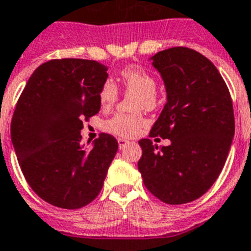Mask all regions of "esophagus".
Masks as SVG:
<instances>
[{"label":"esophagus","instance_id":"1","mask_svg":"<svg viewBox=\"0 0 251 251\" xmlns=\"http://www.w3.org/2000/svg\"><path fill=\"white\" fill-rule=\"evenodd\" d=\"M128 144H129V141L124 140V138H118V145H119V149L126 148Z\"/></svg>","mask_w":251,"mask_h":251}]
</instances>
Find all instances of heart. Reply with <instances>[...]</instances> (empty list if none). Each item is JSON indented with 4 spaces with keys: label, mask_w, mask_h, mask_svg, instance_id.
<instances>
[{
    "label": "heart",
    "mask_w": 251,
    "mask_h": 251,
    "mask_svg": "<svg viewBox=\"0 0 251 251\" xmlns=\"http://www.w3.org/2000/svg\"><path fill=\"white\" fill-rule=\"evenodd\" d=\"M122 82L128 95H138L133 101L134 110L152 109L156 102V80L149 72L140 66H128L122 70ZM119 91L111 79L103 82L99 99L103 107L111 106L118 100ZM145 118L141 114H115L103 123V129L119 137H133L145 126Z\"/></svg>",
    "instance_id": "obj_1"
}]
</instances>
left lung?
I'll return each mask as SVG.
<instances>
[{"label":"left lung","instance_id":"left-lung-1","mask_svg":"<svg viewBox=\"0 0 251 251\" xmlns=\"http://www.w3.org/2000/svg\"><path fill=\"white\" fill-rule=\"evenodd\" d=\"M151 60L164 80L167 103L150 137L171 145L138 141V171L159 200L186 204L204 195L222 172L235 134L232 100L214 64L195 50L172 47Z\"/></svg>","mask_w":251,"mask_h":251}]
</instances>
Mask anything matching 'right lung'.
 <instances>
[{
    "instance_id": "add662e5",
    "label": "right lung",
    "mask_w": 251,
    "mask_h": 251,
    "mask_svg": "<svg viewBox=\"0 0 251 251\" xmlns=\"http://www.w3.org/2000/svg\"><path fill=\"white\" fill-rule=\"evenodd\" d=\"M107 66L83 59L39 65L26 82L11 121V141L28 185L49 204L86 206L100 194L118 141L101 133L82 144L83 122L100 111Z\"/></svg>"
}]
</instances>
